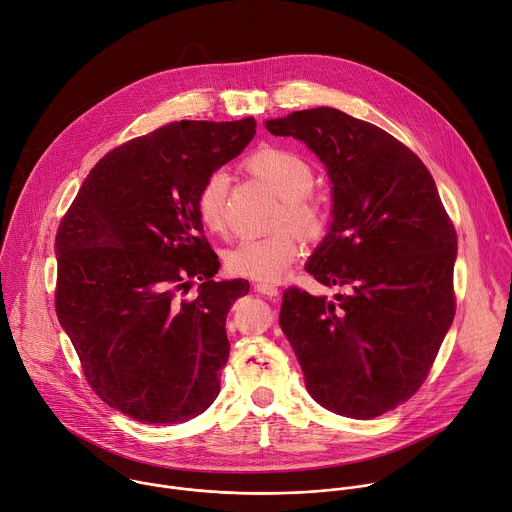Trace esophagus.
<instances>
[{"instance_id": "34e87169", "label": "esophagus", "mask_w": 512, "mask_h": 512, "mask_svg": "<svg viewBox=\"0 0 512 512\" xmlns=\"http://www.w3.org/2000/svg\"><path fill=\"white\" fill-rule=\"evenodd\" d=\"M255 291L261 293V295H267V297H277L279 295V289L275 285H269V283H255Z\"/></svg>"}]
</instances>
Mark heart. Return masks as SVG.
<instances>
[{"label": "heart", "mask_w": 512, "mask_h": 512, "mask_svg": "<svg viewBox=\"0 0 512 512\" xmlns=\"http://www.w3.org/2000/svg\"><path fill=\"white\" fill-rule=\"evenodd\" d=\"M247 168L283 199L279 225L293 223L309 237L321 231V211L307 197L313 187V168L301 154L281 146H263L249 156ZM227 187V177L213 173L195 195V213L201 225L215 235L227 231ZM300 232L295 227H283L267 237L243 239L225 255L229 273L261 283L283 279L303 253L305 237Z\"/></svg>", "instance_id": "obj_1"}]
</instances>
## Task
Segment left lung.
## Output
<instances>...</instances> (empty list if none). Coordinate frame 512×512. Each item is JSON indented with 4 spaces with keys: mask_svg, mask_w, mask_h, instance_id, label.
I'll use <instances>...</instances> for the list:
<instances>
[{
    "mask_svg": "<svg viewBox=\"0 0 512 512\" xmlns=\"http://www.w3.org/2000/svg\"><path fill=\"white\" fill-rule=\"evenodd\" d=\"M303 140L331 181V225L305 271L333 299L283 293L279 325L311 398L356 420L410 400L456 311V231L424 162L386 130L319 106L265 122Z\"/></svg>",
    "mask_w": 512,
    "mask_h": 512,
    "instance_id": "1",
    "label": "left lung"
}]
</instances>
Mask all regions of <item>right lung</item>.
Masks as SVG:
<instances>
[{"label": "right lung", "instance_id": "1", "mask_svg": "<svg viewBox=\"0 0 512 512\" xmlns=\"http://www.w3.org/2000/svg\"><path fill=\"white\" fill-rule=\"evenodd\" d=\"M255 118L181 120L110 150L56 235V313L90 388L144 424H181L219 396L227 313L245 279L215 281L195 195L243 152ZM197 276L195 300L182 295Z\"/></svg>", "mask_w": 512, "mask_h": 512}]
</instances>
